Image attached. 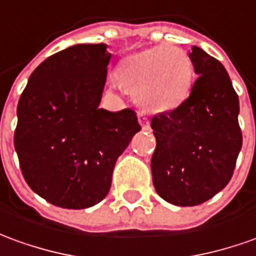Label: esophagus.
Listing matches in <instances>:
<instances>
[{"instance_id":"esophagus-1","label":"esophagus","mask_w":256,"mask_h":256,"mask_svg":"<svg viewBox=\"0 0 256 256\" xmlns=\"http://www.w3.org/2000/svg\"><path fill=\"white\" fill-rule=\"evenodd\" d=\"M138 123H140L141 128H144V130H150V122H148V118L146 116V114L138 112Z\"/></svg>"}]
</instances>
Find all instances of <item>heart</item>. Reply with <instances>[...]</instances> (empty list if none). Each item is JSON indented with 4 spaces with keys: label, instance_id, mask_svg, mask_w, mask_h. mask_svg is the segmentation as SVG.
<instances>
[{
    "label": "heart",
    "instance_id": "obj_1",
    "mask_svg": "<svg viewBox=\"0 0 256 256\" xmlns=\"http://www.w3.org/2000/svg\"><path fill=\"white\" fill-rule=\"evenodd\" d=\"M114 78L146 110L170 112L190 96L194 68L184 50L159 46L124 56L116 65Z\"/></svg>",
    "mask_w": 256,
    "mask_h": 256
}]
</instances>
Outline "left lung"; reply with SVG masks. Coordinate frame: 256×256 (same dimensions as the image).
<instances>
[{"instance_id":"obj_1","label":"left lung","mask_w":256,"mask_h":256,"mask_svg":"<svg viewBox=\"0 0 256 256\" xmlns=\"http://www.w3.org/2000/svg\"><path fill=\"white\" fill-rule=\"evenodd\" d=\"M198 74L186 102L154 116V187L178 206H194L223 190L242 146L240 102L220 62L200 47L188 54Z\"/></svg>"}]
</instances>
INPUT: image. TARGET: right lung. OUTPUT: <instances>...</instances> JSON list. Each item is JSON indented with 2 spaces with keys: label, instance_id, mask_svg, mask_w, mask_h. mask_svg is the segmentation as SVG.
Segmentation results:
<instances>
[{
  "label": "right lung",
  "instance_id": "add662e5",
  "mask_svg": "<svg viewBox=\"0 0 256 256\" xmlns=\"http://www.w3.org/2000/svg\"><path fill=\"white\" fill-rule=\"evenodd\" d=\"M106 47L78 44L51 55L30 74L18 104L14 142L23 178L55 206L102 201L116 159L141 130L133 110L100 108Z\"/></svg>",
  "mask_w": 256,
  "mask_h": 256
}]
</instances>
